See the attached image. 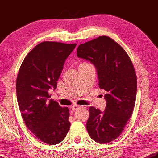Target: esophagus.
I'll return each instance as SVG.
<instances>
[{
	"label": "esophagus",
	"mask_w": 158,
	"mask_h": 158,
	"mask_svg": "<svg viewBox=\"0 0 158 158\" xmlns=\"http://www.w3.org/2000/svg\"><path fill=\"white\" fill-rule=\"evenodd\" d=\"M79 107H80V106H78V105H73V106H72L70 107L71 110H73V111L77 110V109H78V108H79Z\"/></svg>",
	"instance_id": "obj_1"
}]
</instances>
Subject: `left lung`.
<instances>
[{
    "label": "left lung",
    "instance_id": "obj_1",
    "mask_svg": "<svg viewBox=\"0 0 158 158\" xmlns=\"http://www.w3.org/2000/svg\"><path fill=\"white\" fill-rule=\"evenodd\" d=\"M77 55L94 65L98 85L106 92V109L101 112L89 107L86 129L97 143H110L121 134L135 106L137 79L134 65L122 46L107 36L80 44Z\"/></svg>",
    "mask_w": 158,
    "mask_h": 158
}]
</instances>
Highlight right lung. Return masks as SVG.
<instances>
[{
	"label": "right lung",
	"mask_w": 158,
	"mask_h": 158,
	"mask_svg": "<svg viewBox=\"0 0 158 158\" xmlns=\"http://www.w3.org/2000/svg\"><path fill=\"white\" fill-rule=\"evenodd\" d=\"M76 45L40 43L24 59L18 73L17 100L23 119L39 140L49 145L61 143L70 127L69 108L48 100V90L57 88L65 61Z\"/></svg>",
	"instance_id": "right-lung-1"
}]
</instances>
